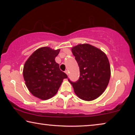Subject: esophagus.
Returning <instances> with one entry per match:
<instances>
[{
    "instance_id": "esophagus-1",
    "label": "esophagus",
    "mask_w": 135,
    "mask_h": 135,
    "mask_svg": "<svg viewBox=\"0 0 135 135\" xmlns=\"http://www.w3.org/2000/svg\"><path fill=\"white\" fill-rule=\"evenodd\" d=\"M65 73H66V74H67V75H68V74H69V71H68V70H65Z\"/></svg>"
}]
</instances>
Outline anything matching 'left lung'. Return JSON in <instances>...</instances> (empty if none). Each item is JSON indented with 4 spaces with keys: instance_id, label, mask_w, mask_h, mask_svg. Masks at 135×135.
I'll use <instances>...</instances> for the list:
<instances>
[{
    "instance_id": "left-lung-1",
    "label": "left lung",
    "mask_w": 135,
    "mask_h": 135,
    "mask_svg": "<svg viewBox=\"0 0 135 135\" xmlns=\"http://www.w3.org/2000/svg\"><path fill=\"white\" fill-rule=\"evenodd\" d=\"M80 69V77L76 81H68L74 92L80 99L92 100L103 93L109 83L110 66L105 54L100 49L89 44H80L73 47Z\"/></svg>"
}]
</instances>
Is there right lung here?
<instances>
[{"instance_id":"add662e5","label":"right lung","mask_w":135,"mask_h":135,"mask_svg":"<svg viewBox=\"0 0 135 135\" xmlns=\"http://www.w3.org/2000/svg\"><path fill=\"white\" fill-rule=\"evenodd\" d=\"M60 50L49 47L38 49L27 59L23 70L26 84L32 94L46 100L56 94L67 75L55 61Z\"/></svg>"}]
</instances>
